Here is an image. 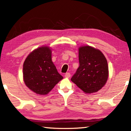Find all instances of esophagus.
<instances>
[{
    "label": "esophagus",
    "instance_id": "1",
    "mask_svg": "<svg viewBox=\"0 0 131 131\" xmlns=\"http://www.w3.org/2000/svg\"><path fill=\"white\" fill-rule=\"evenodd\" d=\"M65 77H66V78H69V77H70V73H66L65 75Z\"/></svg>",
    "mask_w": 131,
    "mask_h": 131
}]
</instances>
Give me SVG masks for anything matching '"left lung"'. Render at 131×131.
<instances>
[{"label":"left lung","instance_id":"obj_1","mask_svg":"<svg viewBox=\"0 0 131 131\" xmlns=\"http://www.w3.org/2000/svg\"><path fill=\"white\" fill-rule=\"evenodd\" d=\"M80 66L71 79L85 94L98 91L105 85L108 68L105 55L100 50L90 46L79 48Z\"/></svg>","mask_w":131,"mask_h":131}]
</instances>
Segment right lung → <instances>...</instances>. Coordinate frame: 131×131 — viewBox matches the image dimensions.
I'll list each match as a JSON object with an SVG mask.
<instances>
[{
	"label": "right lung",
	"instance_id": "1",
	"mask_svg": "<svg viewBox=\"0 0 131 131\" xmlns=\"http://www.w3.org/2000/svg\"><path fill=\"white\" fill-rule=\"evenodd\" d=\"M51 55L50 47L42 46L31 52L24 61V81L36 94H48L63 79L52 62Z\"/></svg>",
	"mask_w": 131,
	"mask_h": 131
}]
</instances>
